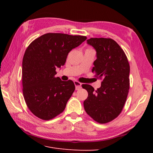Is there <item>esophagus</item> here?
Masks as SVG:
<instances>
[{"instance_id": "34e87169", "label": "esophagus", "mask_w": 153, "mask_h": 153, "mask_svg": "<svg viewBox=\"0 0 153 153\" xmlns=\"http://www.w3.org/2000/svg\"><path fill=\"white\" fill-rule=\"evenodd\" d=\"M74 84H75V89L76 90H79L80 88L82 87V84H81L80 82H79L75 81V82H74Z\"/></svg>"}]
</instances>
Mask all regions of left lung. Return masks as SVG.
Returning <instances> with one entry per match:
<instances>
[{"instance_id": "1", "label": "left lung", "mask_w": 153, "mask_h": 153, "mask_svg": "<svg viewBox=\"0 0 153 153\" xmlns=\"http://www.w3.org/2000/svg\"><path fill=\"white\" fill-rule=\"evenodd\" d=\"M87 43L96 52L92 69L103 82L96 91L89 84H82L88 92L84 101L87 114L101 124L108 123L121 112L129 89V64L121 47L110 38H91Z\"/></svg>"}]
</instances>
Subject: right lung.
I'll use <instances>...</instances> for the list:
<instances>
[{
    "mask_svg": "<svg viewBox=\"0 0 153 153\" xmlns=\"http://www.w3.org/2000/svg\"><path fill=\"white\" fill-rule=\"evenodd\" d=\"M86 36L47 33L36 39L25 50L22 61V85L25 103L43 120L62 113L75 89L73 81L55 77L56 69L66 62L70 51Z\"/></svg>",
    "mask_w": 153,
    "mask_h": 153,
    "instance_id": "1",
    "label": "right lung"
}]
</instances>
